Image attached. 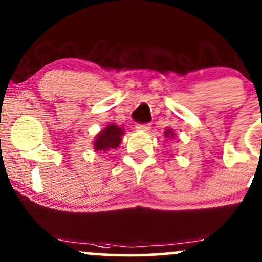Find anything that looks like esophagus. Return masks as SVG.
Masks as SVG:
<instances>
[{"label": "esophagus", "instance_id": "obj_1", "mask_svg": "<svg viewBox=\"0 0 262 262\" xmlns=\"http://www.w3.org/2000/svg\"><path fill=\"white\" fill-rule=\"evenodd\" d=\"M150 124H138L137 125V129L138 130H140V132H148V130H150Z\"/></svg>", "mask_w": 262, "mask_h": 262}]
</instances>
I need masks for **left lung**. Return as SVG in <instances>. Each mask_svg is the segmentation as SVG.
Instances as JSON below:
<instances>
[{
	"label": "left lung",
	"instance_id": "8db88e82",
	"mask_svg": "<svg viewBox=\"0 0 262 262\" xmlns=\"http://www.w3.org/2000/svg\"><path fill=\"white\" fill-rule=\"evenodd\" d=\"M164 135H165V138H167V139H173V138H175V133H173V130L171 128L165 129Z\"/></svg>",
	"mask_w": 262,
	"mask_h": 262
}]
</instances>
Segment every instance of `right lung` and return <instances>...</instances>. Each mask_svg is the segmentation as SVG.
Masks as SVG:
<instances>
[{
  "instance_id": "1",
  "label": "right lung",
  "mask_w": 262,
  "mask_h": 262,
  "mask_svg": "<svg viewBox=\"0 0 262 262\" xmlns=\"http://www.w3.org/2000/svg\"><path fill=\"white\" fill-rule=\"evenodd\" d=\"M124 129L118 127V125L110 123L106 128L96 135L93 140V149L96 151L106 152L112 149H117L122 143V137L124 135Z\"/></svg>"
}]
</instances>
